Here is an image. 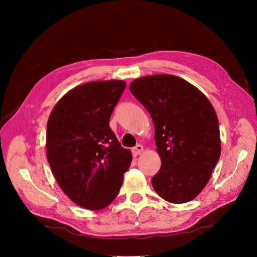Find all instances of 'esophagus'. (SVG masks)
Wrapping results in <instances>:
<instances>
[{"label":"esophagus","instance_id":"1","mask_svg":"<svg viewBox=\"0 0 257 257\" xmlns=\"http://www.w3.org/2000/svg\"><path fill=\"white\" fill-rule=\"evenodd\" d=\"M143 151H144V147L142 145H137L136 147L133 148V150H132V152H133L135 157H137V155L141 154Z\"/></svg>","mask_w":257,"mask_h":257}]
</instances>
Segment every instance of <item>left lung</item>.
<instances>
[{
  "mask_svg": "<svg viewBox=\"0 0 257 257\" xmlns=\"http://www.w3.org/2000/svg\"><path fill=\"white\" fill-rule=\"evenodd\" d=\"M130 91L154 124L161 168L152 186L163 199L183 204L208 183L221 155L219 120L203 92L174 75L142 77Z\"/></svg>",
  "mask_w": 257,
  "mask_h": 257,
  "instance_id": "left-lung-1",
  "label": "left lung"
}]
</instances>
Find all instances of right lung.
I'll return each mask as SVG.
<instances>
[{
	"label": "right lung",
	"instance_id": "add662e5",
	"mask_svg": "<svg viewBox=\"0 0 257 257\" xmlns=\"http://www.w3.org/2000/svg\"><path fill=\"white\" fill-rule=\"evenodd\" d=\"M125 81L78 85L53 107L47 122L46 151L60 188L75 204L100 210L112 203L132 162L109 127Z\"/></svg>",
	"mask_w": 257,
	"mask_h": 257
}]
</instances>
